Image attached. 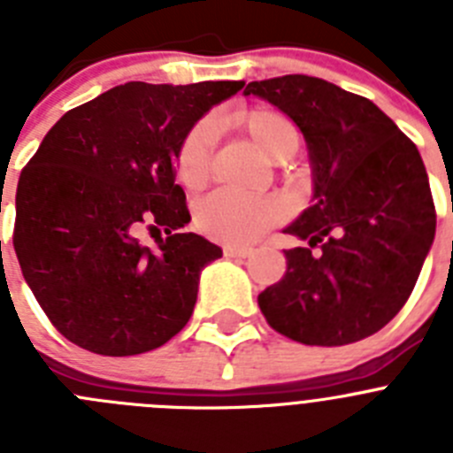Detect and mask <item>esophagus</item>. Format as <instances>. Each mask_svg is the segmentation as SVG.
<instances>
[{"label":"esophagus","instance_id":"esophagus-1","mask_svg":"<svg viewBox=\"0 0 453 453\" xmlns=\"http://www.w3.org/2000/svg\"><path fill=\"white\" fill-rule=\"evenodd\" d=\"M224 256H226V258H247V256H251V250L250 247L226 245L224 247Z\"/></svg>","mask_w":453,"mask_h":453}]
</instances>
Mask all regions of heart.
<instances>
[{"instance_id":"1","label":"heart","mask_w":453,"mask_h":453,"mask_svg":"<svg viewBox=\"0 0 453 453\" xmlns=\"http://www.w3.org/2000/svg\"><path fill=\"white\" fill-rule=\"evenodd\" d=\"M270 161H290L302 145L297 124L274 108H251L235 118ZM213 124L199 122L183 140L177 158L179 181L186 188H199L208 177L211 147H213ZM286 215L281 199L272 195H235L218 190L197 203V226L208 238L226 245H250L261 238L267 229L279 224Z\"/></svg>"}]
</instances>
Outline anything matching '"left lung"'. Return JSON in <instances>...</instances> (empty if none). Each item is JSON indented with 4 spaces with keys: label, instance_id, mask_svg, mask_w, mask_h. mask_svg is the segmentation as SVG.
Instances as JSON below:
<instances>
[{
    "label": "left lung",
    "instance_id": "left-lung-1",
    "mask_svg": "<svg viewBox=\"0 0 453 453\" xmlns=\"http://www.w3.org/2000/svg\"><path fill=\"white\" fill-rule=\"evenodd\" d=\"M297 124L313 206L286 234L288 270L258 295L267 324L303 345L340 347L383 329L413 292L435 238L418 147L370 99L306 74L247 83Z\"/></svg>",
    "mask_w": 453,
    "mask_h": 453
}]
</instances>
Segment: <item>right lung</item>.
<instances>
[{
  "mask_svg": "<svg viewBox=\"0 0 453 453\" xmlns=\"http://www.w3.org/2000/svg\"><path fill=\"white\" fill-rule=\"evenodd\" d=\"M245 81H129L47 131L15 195L24 281L70 342L102 356L165 345L188 324L199 274L222 250L197 234L177 158L192 127ZM145 228L165 230L156 250Z\"/></svg>",
  "mask_w": 453,
  "mask_h": 453,
  "instance_id": "right-lung-1",
  "label": "right lung"
}]
</instances>
